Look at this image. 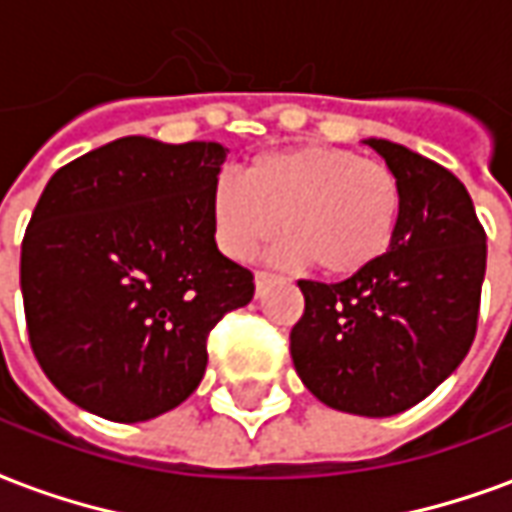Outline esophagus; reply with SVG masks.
<instances>
[{
	"mask_svg": "<svg viewBox=\"0 0 512 512\" xmlns=\"http://www.w3.org/2000/svg\"><path fill=\"white\" fill-rule=\"evenodd\" d=\"M270 281H273V273H267V270H259V273H256V292H262L264 287L270 284Z\"/></svg>",
	"mask_w": 512,
	"mask_h": 512,
	"instance_id": "obj_1",
	"label": "esophagus"
}]
</instances>
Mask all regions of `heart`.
I'll return each instance as SVG.
<instances>
[{
    "instance_id": "heart-1",
    "label": "heart",
    "mask_w": 512,
    "mask_h": 512,
    "mask_svg": "<svg viewBox=\"0 0 512 512\" xmlns=\"http://www.w3.org/2000/svg\"><path fill=\"white\" fill-rule=\"evenodd\" d=\"M401 183L393 169L343 147L303 144L253 158L242 183L220 178L211 192L217 245L236 262L264 239H284L276 256L312 262L326 276L368 270L393 245L401 220Z\"/></svg>"
}]
</instances>
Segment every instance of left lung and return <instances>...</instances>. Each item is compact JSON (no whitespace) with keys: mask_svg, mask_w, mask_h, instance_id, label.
Listing matches in <instances>:
<instances>
[{"mask_svg":"<svg viewBox=\"0 0 512 512\" xmlns=\"http://www.w3.org/2000/svg\"><path fill=\"white\" fill-rule=\"evenodd\" d=\"M368 144L401 183V220L382 259L323 284L301 278L290 354L326 407L387 418L424 401L474 343L485 228L449 169L384 139Z\"/></svg>","mask_w":512,"mask_h":512,"instance_id":"8db88e82","label":"left lung"}]
</instances>
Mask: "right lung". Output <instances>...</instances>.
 <instances>
[{"label":"right lung","mask_w":512,"mask_h":512,"mask_svg":"<svg viewBox=\"0 0 512 512\" xmlns=\"http://www.w3.org/2000/svg\"><path fill=\"white\" fill-rule=\"evenodd\" d=\"M217 142L125 136L49 178L21 242L30 345L77 407L136 424L175 410L206 373L211 329L253 298L222 256Z\"/></svg>","instance_id":"obj_1"}]
</instances>
